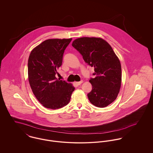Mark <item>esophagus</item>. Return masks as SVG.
I'll return each instance as SVG.
<instances>
[{
	"instance_id": "obj_1",
	"label": "esophagus",
	"mask_w": 153,
	"mask_h": 153,
	"mask_svg": "<svg viewBox=\"0 0 153 153\" xmlns=\"http://www.w3.org/2000/svg\"><path fill=\"white\" fill-rule=\"evenodd\" d=\"M82 83V81H79V82H75V84L77 86L80 85Z\"/></svg>"
}]
</instances>
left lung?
<instances>
[{
	"instance_id": "obj_1",
	"label": "left lung",
	"mask_w": 153,
	"mask_h": 153,
	"mask_svg": "<svg viewBox=\"0 0 153 153\" xmlns=\"http://www.w3.org/2000/svg\"><path fill=\"white\" fill-rule=\"evenodd\" d=\"M72 45L88 65L94 67V77L89 80L92 89L87 95L89 101L97 107H107L117 98L121 87L119 59L109 44L100 38H78Z\"/></svg>"
}]
</instances>
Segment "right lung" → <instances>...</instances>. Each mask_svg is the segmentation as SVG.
Masks as SVG:
<instances>
[{
  "label": "right lung",
  "mask_w": 153,
  "mask_h": 153,
  "mask_svg": "<svg viewBox=\"0 0 153 153\" xmlns=\"http://www.w3.org/2000/svg\"><path fill=\"white\" fill-rule=\"evenodd\" d=\"M70 39H48L30 52L28 63V79L32 92L43 106L50 109L62 108L70 101L75 88L55 77L62 64L66 48Z\"/></svg>",
  "instance_id": "obj_1"
}]
</instances>
